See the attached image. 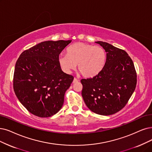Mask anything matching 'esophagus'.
I'll list each match as a JSON object with an SVG mask.
<instances>
[{"instance_id": "34e87169", "label": "esophagus", "mask_w": 152, "mask_h": 152, "mask_svg": "<svg viewBox=\"0 0 152 152\" xmlns=\"http://www.w3.org/2000/svg\"><path fill=\"white\" fill-rule=\"evenodd\" d=\"M78 82V79H77L76 78H74V80H73V83H77V82Z\"/></svg>"}]
</instances>
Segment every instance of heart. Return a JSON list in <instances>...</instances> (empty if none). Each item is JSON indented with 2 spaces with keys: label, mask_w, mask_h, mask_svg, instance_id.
<instances>
[{
  "label": "heart",
  "mask_w": 152,
  "mask_h": 152,
  "mask_svg": "<svg viewBox=\"0 0 152 152\" xmlns=\"http://www.w3.org/2000/svg\"><path fill=\"white\" fill-rule=\"evenodd\" d=\"M106 58V52L102 47L78 42L68 47L66 54H60L58 61L66 74L70 73L77 64L78 70L83 77H91L104 68Z\"/></svg>",
  "instance_id": "b5f03b06"
}]
</instances>
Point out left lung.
<instances>
[{"mask_svg":"<svg viewBox=\"0 0 152 152\" xmlns=\"http://www.w3.org/2000/svg\"><path fill=\"white\" fill-rule=\"evenodd\" d=\"M107 53L105 65L94 77L81 80L82 95L87 107L101 115L122 109L135 91L137 74L134 64L125 50L98 41Z\"/></svg>","mask_w":152,"mask_h":152,"instance_id":"left-lung-1","label":"left lung"}]
</instances>
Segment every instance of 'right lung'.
<instances>
[{
  "label": "right lung",
  "mask_w": 152,
  "mask_h": 152,
  "mask_svg": "<svg viewBox=\"0 0 152 152\" xmlns=\"http://www.w3.org/2000/svg\"><path fill=\"white\" fill-rule=\"evenodd\" d=\"M71 42H42L23 51L17 60L14 92L23 107L35 116L49 117L62 107L74 77L62 70L58 58Z\"/></svg>",
  "instance_id": "right-lung-1"
}]
</instances>
